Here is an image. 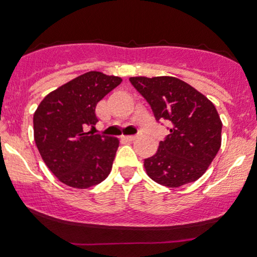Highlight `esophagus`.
<instances>
[{
    "label": "esophagus",
    "instance_id": "esophagus-1",
    "mask_svg": "<svg viewBox=\"0 0 257 257\" xmlns=\"http://www.w3.org/2000/svg\"><path fill=\"white\" fill-rule=\"evenodd\" d=\"M123 139L126 141H134V140H137L138 137L137 135H129V137H123Z\"/></svg>",
    "mask_w": 257,
    "mask_h": 257
}]
</instances>
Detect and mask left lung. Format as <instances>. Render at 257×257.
<instances>
[{
	"label": "left lung",
	"mask_w": 257,
	"mask_h": 257,
	"mask_svg": "<svg viewBox=\"0 0 257 257\" xmlns=\"http://www.w3.org/2000/svg\"><path fill=\"white\" fill-rule=\"evenodd\" d=\"M129 81L151 106L156 119L172 124L157 152L144 161L147 175L167 187L198 180L221 147L222 122L213 102L172 76H139Z\"/></svg>",
	"instance_id": "1"
}]
</instances>
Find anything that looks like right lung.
Returning a JSON list of instances; mask_svg holds the SVG:
<instances>
[{"label":"right lung","instance_id":"1","mask_svg":"<svg viewBox=\"0 0 257 257\" xmlns=\"http://www.w3.org/2000/svg\"><path fill=\"white\" fill-rule=\"evenodd\" d=\"M122 78L89 71L51 91L34 113V138L41 157L59 181L73 188L98 185L111 172L117 138L85 133L98 122L96 104Z\"/></svg>","mask_w":257,"mask_h":257}]
</instances>
